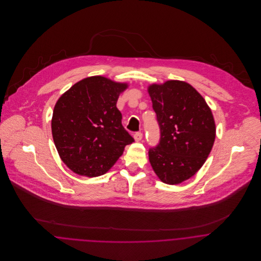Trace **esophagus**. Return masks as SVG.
<instances>
[{"mask_svg":"<svg viewBox=\"0 0 261 261\" xmlns=\"http://www.w3.org/2000/svg\"><path fill=\"white\" fill-rule=\"evenodd\" d=\"M143 134L142 133H136L135 135H134V138H135V140H136V142H140V141H142L143 140Z\"/></svg>","mask_w":261,"mask_h":261,"instance_id":"esophagus-1","label":"esophagus"}]
</instances>
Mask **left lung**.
I'll return each instance as SVG.
<instances>
[{
  "label": "left lung",
  "mask_w": 261,
  "mask_h": 261,
  "mask_svg": "<svg viewBox=\"0 0 261 261\" xmlns=\"http://www.w3.org/2000/svg\"><path fill=\"white\" fill-rule=\"evenodd\" d=\"M149 93L160 127V142L149 149V163L162 182L177 185L206 162L216 135L213 114L202 95L184 81L152 84Z\"/></svg>",
  "instance_id": "obj_1"
}]
</instances>
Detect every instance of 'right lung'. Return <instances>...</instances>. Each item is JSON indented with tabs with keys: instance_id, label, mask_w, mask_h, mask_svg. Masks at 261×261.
I'll return each mask as SVG.
<instances>
[{
	"instance_id": "add662e5",
	"label": "right lung",
	"mask_w": 261,
	"mask_h": 261,
	"mask_svg": "<svg viewBox=\"0 0 261 261\" xmlns=\"http://www.w3.org/2000/svg\"><path fill=\"white\" fill-rule=\"evenodd\" d=\"M127 87L102 76L80 80L57 100L51 121L53 141L63 163L76 174L107 173L124 147L135 142L116 108Z\"/></svg>"
}]
</instances>
